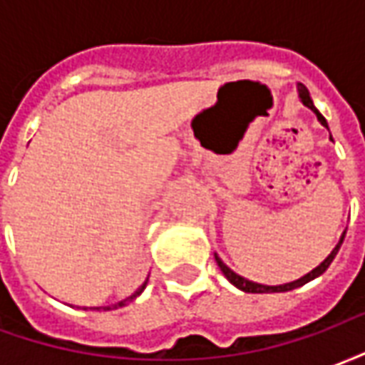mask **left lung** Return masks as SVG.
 Here are the masks:
<instances>
[{
    "label": "left lung",
    "instance_id": "1",
    "mask_svg": "<svg viewBox=\"0 0 365 365\" xmlns=\"http://www.w3.org/2000/svg\"><path fill=\"white\" fill-rule=\"evenodd\" d=\"M297 93H299V99H301V103L305 105V107H309L311 111L317 115V119H319V123H321L322 127L329 128V123H327V119L322 117L321 113H319V109L313 105V99H311V96H309V90H307L303 83H297ZM344 237H346V230L342 232V237H340V240H338V245L332 248V252L324 258V260L317 266L314 269H311L309 274H305L303 277H299V279H295V282H289V283H282V285H264V283H256V282H250V279H246V277H242V275H238L237 272H232V269L225 264V262L215 254V260H217V266L221 268L222 275L229 279L235 287H238L240 291H245V293H282V291H291L295 289V287H301V285H305V283H309L311 279H314V277H319V275H322L324 272H327V268L330 266V262L334 260V256L338 254V250H340V246H342V242H344Z\"/></svg>",
    "mask_w": 365,
    "mask_h": 365
}]
</instances>
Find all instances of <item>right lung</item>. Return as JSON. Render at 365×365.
Wrapping results in <instances>:
<instances>
[{
  "mask_svg": "<svg viewBox=\"0 0 365 365\" xmlns=\"http://www.w3.org/2000/svg\"><path fill=\"white\" fill-rule=\"evenodd\" d=\"M146 283H148V279H146V282H144L143 285H140V287H138V289H136L135 293H133V295H128L127 299H123V301H119V303H113V305H107V307H90V309H97V311H99V309H105V311H109V309H119V307L128 305V303H130V301H135V299L138 297V295H140V293H143L144 287H146Z\"/></svg>",
  "mask_w": 365,
  "mask_h": 365,
  "instance_id": "obj_1",
  "label": "right lung"
}]
</instances>
